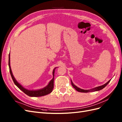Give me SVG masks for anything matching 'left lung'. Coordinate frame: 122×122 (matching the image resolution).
I'll list each match as a JSON object with an SVG mask.
<instances>
[{"label":"left lung","mask_w":122,"mask_h":122,"mask_svg":"<svg viewBox=\"0 0 122 122\" xmlns=\"http://www.w3.org/2000/svg\"><path fill=\"white\" fill-rule=\"evenodd\" d=\"M110 80H109L108 82H107L106 83H105L104 84L102 85V86H98V87H95L94 88H92V89L90 90H83V89H81V88L78 87L77 86H76L75 85H74L73 84V83L72 82V80H71V83H72V85L73 87L75 88V89L77 91H78L79 92H82V93H88V92H95V91H100L102 89H103V88H104L108 84V83L110 82Z\"/></svg>","instance_id":"8db88e82"}]
</instances>
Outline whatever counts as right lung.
<instances>
[{
    "label": "right lung",
    "mask_w": 122,
    "mask_h": 122,
    "mask_svg": "<svg viewBox=\"0 0 122 122\" xmlns=\"http://www.w3.org/2000/svg\"><path fill=\"white\" fill-rule=\"evenodd\" d=\"M9 66L10 75H11V77H12V79L13 80L15 84L20 90L23 92L25 94L28 95V96L35 97H41V96H45L46 95L49 94L52 92L53 88L54 87V72H55V69H56V68H55L53 70V73H52L53 76V78L50 80V81L49 82L48 84L46 87L42 88V89H40L38 90H28L27 89H26L25 88H24V87L22 86L19 83H18V82L16 80V79L15 78L14 76H13L12 70H11L10 66V53L9 54Z\"/></svg>",
    "instance_id": "add662e5"
}]
</instances>
